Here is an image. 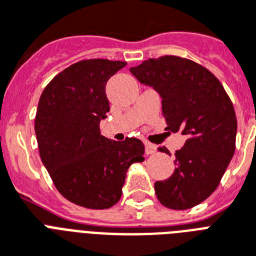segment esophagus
Masks as SVG:
<instances>
[{
    "label": "esophagus",
    "instance_id": "esophagus-1",
    "mask_svg": "<svg viewBox=\"0 0 256 256\" xmlns=\"http://www.w3.org/2000/svg\"><path fill=\"white\" fill-rule=\"evenodd\" d=\"M144 152L148 156H152V154H156V146L152 144H144Z\"/></svg>",
    "mask_w": 256,
    "mask_h": 256
}]
</instances>
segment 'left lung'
Segmentation results:
<instances>
[{
  "label": "left lung",
  "instance_id": "8db88e82",
  "mask_svg": "<svg viewBox=\"0 0 256 256\" xmlns=\"http://www.w3.org/2000/svg\"><path fill=\"white\" fill-rule=\"evenodd\" d=\"M130 72L160 92L166 130L186 136L175 152L172 175L154 184L156 198L172 210L196 206L214 192L234 156L236 116L230 96L210 70L187 58H150Z\"/></svg>",
  "mask_w": 256,
  "mask_h": 256
}]
</instances>
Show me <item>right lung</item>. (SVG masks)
I'll use <instances>...</instances> for the list:
<instances>
[{
  "label": "right lung",
  "mask_w": 256,
  "mask_h": 256,
  "mask_svg": "<svg viewBox=\"0 0 256 256\" xmlns=\"http://www.w3.org/2000/svg\"><path fill=\"white\" fill-rule=\"evenodd\" d=\"M124 66L102 58L73 64L49 82L38 102L34 130L42 164L57 190L86 208L114 206L128 166L144 160L142 140L116 142L100 132L110 112L106 82Z\"/></svg>",
  "instance_id": "add662e5"
}]
</instances>
